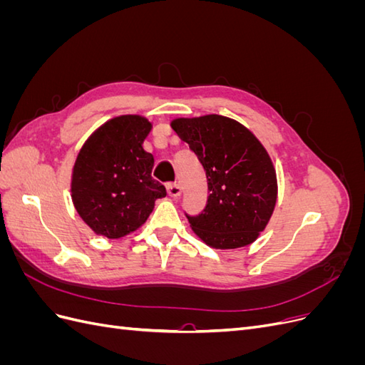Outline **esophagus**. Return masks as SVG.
<instances>
[{"label":"esophagus","instance_id":"esophagus-1","mask_svg":"<svg viewBox=\"0 0 365 365\" xmlns=\"http://www.w3.org/2000/svg\"><path fill=\"white\" fill-rule=\"evenodd\" d=\"M168 193L172 197H178L181 195V187L178 184H168Z\"/></svg>","mask_w":365,"mask_h":365}]
</instances>
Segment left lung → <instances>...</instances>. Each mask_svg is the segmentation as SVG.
Here are the masks:
<instances>
[{
    "label": "left lung",
    "mask_w": 365,
    "mask_h": 365,
    "mask_svg": "<svg viewBox=\"0 0 365 365\" xmlns=\"http://www.w3.org/2000/svg\"><path fill=\"white\" fill-rule=\"evenodd\" d=\"M170 126L207 175L204 212L185 215L195 235L216 250L252 244L277 201V175L267 149L248 128L224 115L175 118Z\"/></svg>",
    "instance_id": "left-lung-1"
}]
</instances>
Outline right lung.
Returning a JSON list of instances; mask_svg holds the SVG:
<instances>
[{"mask_svg": "<svg viewBox=\"0 0 365 365\" xmlns=\"http://www.w3.org/2000/svg\"><path fill=\"white\" fill-rule=\"evenodd\" d=\"M152 123L118 115L96 129L77 153L71 200L96 235L120 239L146 222L164 185L152 180L153 157L143 149Z\"/></svg>", "mask_w": 365, "mask_h": 365, "instance_id": "1", "label": "right lung"}]
</instances>
